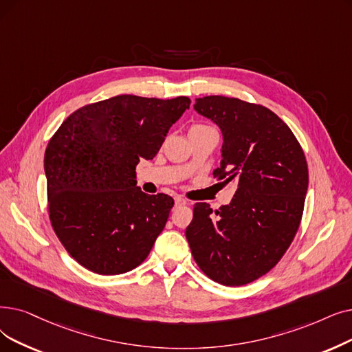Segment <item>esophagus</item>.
<instances>
[{"mask_svg":"<svg viewBox=\"0 0 352 352\" xmlns=\"http://www.w3.org/2000/svg\"><path fill=\"white\" fill-rule=\"evenodd\" d=\"M186 204H188V201L186 200V198H182V197H175V206H186Z\"/></svg>","mask_w":352,"mask_h":352,"instance_id":"esophagus-1","label":"esophagus"}]
</instances>
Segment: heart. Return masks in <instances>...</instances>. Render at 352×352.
Instances as JSON below:
<instances>
[{
    "label": "heart",
    "instance_id": "obj_1",
    "mask_svg": "<svg viewBox=\"0 0 352 352\" xmlns=\"http://www.w3.org/2000/svg\"><path fill=\"white\" fill-rule=\"evenodd\" d=\"M207 129H211L208 125H206V124H192L191 126H190V129H188V133H194V132H201V131H207Z\"/></svg>",
    "mask_w": 352,
    "mask_h": 352
}]
</instances>
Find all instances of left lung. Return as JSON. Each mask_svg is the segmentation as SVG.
<instances>
[{
    "mask_svg": "<svg viewBox=\"0 0 352 352\" xmlns=\"http://www.w3.org/2000/svg\"><path fill=\"white\" fill-rule=\"evenodd\" d=\"M198 113L216 122L224 144L217 181L234 182L232 203H195L186 237L195 263L224 286L262 278L283 257L302 220L308 162L294 132L266 106L237 98H197Z\"/></svg>",
    "mask_w": 352,
    "mask_h": 352,
    "instance_id": "obj_1",
    "label": "left lung"
}]
</instances>
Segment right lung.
<instances>
[{
  "label": "right lung",
  "instance_id": "right-lung-1",
  "mask_svg": "<svg viewBox=\"0 0 352 352\" xmlns=\"http://www.w3.org/2000/svg\"><path fill=\"white\" fill-rule=\"evenodd\" d=\"M174 99L119 95L70 113L44 154L53 230L76 262L98 274L140 266L174 206L136 187V165L152 160L190 108Z\"/></svg>",
  "mask_w": 352,
  "mask_h": 352
}]
</instances>
